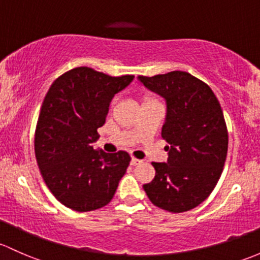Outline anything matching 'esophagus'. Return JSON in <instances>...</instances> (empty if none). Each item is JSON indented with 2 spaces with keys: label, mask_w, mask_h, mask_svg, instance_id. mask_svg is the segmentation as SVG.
I'll return each mask as SVG.
<instances>
[{
  "label": "esophagus",
  "mask_w": 260,
  "mask_h": 260,
  "mask_svg": "<svg viewBox=\"0 0 260 260\" xmlns=\"http://www.w3.org/2000/svg\"><path fill=\"white\" fill-rule=\"evenodd\" d=\"M142 162H143V160H141V159H138V158L133 157L132 160H131V165H132V166H138V165H141Z\"/></svg>",
  "instance_id": "1"
}]
</instances>
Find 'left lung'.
I'll return each mask as SVG.
<instances>
[{"instance_id":"obj_1","label":"left lung","mask_w":260,"mask_h":260,"mask_svg":"<svg viewBox=\"0 0 260 260\" xmlns=\"http://www.w3.org/2000/svg\"><path fill=\"white\" fill-rule=\"evenodd\" d=\"M138 80L166 100L162 137L169 144L168 160L152 163L154 179L143 189L158 208L187 212L208 198L223 172L228 152L223 111L208 84L188 72Z\"/></svg>"}]
</instances>
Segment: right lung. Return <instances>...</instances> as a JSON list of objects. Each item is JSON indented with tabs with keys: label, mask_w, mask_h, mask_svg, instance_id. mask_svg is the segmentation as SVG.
I'll use <instances>...</instances> for the list:
<instances>
[{
	"label": "right lung",
	"mask_w": 260,
	"mask_h": 260,
	"mask_svg": "<svg viewBox=\"0 0 260 260\" xmlns=\"http://www.w3.org/2000/svg\"><path fill=\"white\" fill-rule=\"evenodd\" d=\"M135 76L111 77L77 67L52 83L41 107L35 154L51 193L67 208L89 212L107 206L129 166L127 152L95 151L97 129L109 103Z\"/></svg>",
	"instance_id": "right-lung-1"
}]
</instances>
